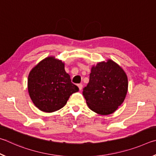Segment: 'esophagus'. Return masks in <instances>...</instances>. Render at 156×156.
<instances>
[{"label":"esophagus","instance_id":"1","mask_svg":"<svg viewBox=\"0 0 156 156\" xmlns=\"http://www.w3.org/2000/svg\"><path fill=\"white\" fill-rule=\"evenodd\" d=\"M77 86H78V88H79V89L80 90H82V88H83V86H82V84H81V83L78 84Z\"/></svg>","mask_w":156,"mask_h":156}]
</instances>
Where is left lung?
Returning a JSON list of instances; mask_svg holds the SVG:
<instances>
[{
    "label": "left lung",
    "instance_id": "1",
    "mask_svg": "<svg viewBox=\"0 0 156 156\" xmlns=\"http://www.w3.org/2000/svg\"><path fill=\"white\" fill-rule=\"evenodd\" d=\"M128 90L126 73L113 60L92 66L90 80L83 95L88 108L101 115L115 112L123 103Z\"/></svg>",
    "mask_w": 156,
    "mask_h": 156
}]
</instances>
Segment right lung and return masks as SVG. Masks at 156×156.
<instances>
[{
  "label": "right lung",
  "mask_w": 156,
  "mask_h": 156,
  "mask_svg": "<svg viewBox=\"0 0 156 156\" xmlns=\"http://www.w3.org/2000/svg\"><path fill=\"white\" fill-rule=\"evenodd\" d=\"M64 62L54 56L46 57L32 68L28 76L29 94L34 104L44 112H53L66 104L79 91L66 73Z\"/></svg>",
  "instance_id": "add662e5"
}]
</instances>
